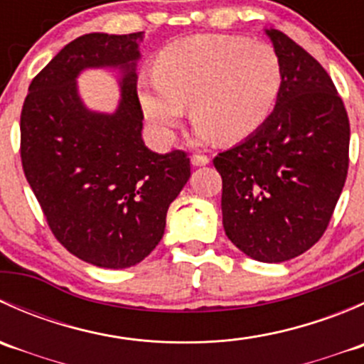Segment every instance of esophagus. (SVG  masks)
Here are the masks:
<instances>
[{"mask_svg":"<svg viewBox=\"0 0 364 364\" xmlns=\"http://www.w3.org/2000/svg\"><path fill=\"white\" fill-rule=\"evenodd\" d=\"M209 159L205 155H192V165L200 167V165H208Z\"/></svg>","mask_w":364,"mask_h":364,"instance_id":"34e87169","label":"esophagus"}]
</instances>
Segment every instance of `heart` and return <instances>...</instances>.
Segmentation results:
<instances>
[{
	"label": "heart",
	"mask_w": 364,
	"mask_h": 364,
	"mask_svg": "<svg viewBox=\"0 0 364 364\" xmlns=\"http://www.w3.org/2000/svg\"><path fill=\"white\" fill-rule=\"evenodd\" d=\"M284 86V67L266 42L200 35L165 47L155 77L139 87L142 109L160 132H171L190 105L204 139L234 142L259 130Z\"/></svg>",
	"instance_id": "1"
}]
</instances>
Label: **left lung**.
<instances>
[{
	"instance_id": "8db88e82",
	"label": "left lung",
	"mask_w": 364,
	"mask_h": 364,
	"mask_svg": "<svg viewBox=\"0 0 364 364\" xmlns=\"http://www.w3.org/2000/svg\"><path fill=\"white\" fill-rule=\"evenodd\" d=\"M284 67L274 111L247 141L218 153L227 237L260 262L310 250L331 222L348 171L350 124L329 73L278 29Z\"/></svg>"
}]
</instances>
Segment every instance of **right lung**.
<instances>
[{"instance_id": "right-lung-1", "label": "right lung", "mask_w": 364, "mask_h": 364, "mask_svg": "<svg viewBox=\"0 0 364 364\" xmlns=\"http://www.w3.org/2000/svg\"><path fill=\"white\" fill-rule=\"evenodd\" d=\"M142 33H90L65 46L31 80L21 112L23 171L50 232L72 255L109 269L135 266L160 243L165 216L190 178L186 151H149L135 60ZM124 68L120 109L85 111L75 77Z\"/></svg>"}]
</instances>
